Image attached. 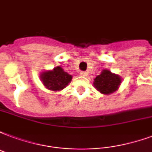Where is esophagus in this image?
I'll list each match as a JSON object with an SVG mask.
<instances>
[{
  "label": "esophagus",
  "instance_id": "1",
  "mask_svg": "<svg viewBox=\"0 0 152 152\" xmlns=\"http://www.w3.org/2000/svg\"><path fill=\"white\" fill-rule=\"evenodd\" d=\"M80 75L81 76H83V77H86V76H87V73H86V72L82 71L80 72Z\"/></svg>",
  "mask_w": 152,
  "mask_h": 152
}]
</instances>
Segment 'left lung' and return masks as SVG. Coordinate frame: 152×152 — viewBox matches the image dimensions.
<instances>
[{
  "label": "left lung",
  "mask_w": 152,
  "mask_h": 152,
  "mask_svg": "<svg viewBox=\"0 0 152 152\" xmlns=\"http://www.w3.org/2000/svg\"><path fill=\"white\" fill-rule=\"evenodd\" d=\"M122 83V77L108 69H102L101 74L94 79V86L100 93L108 95L117 91Z\"/></svg>",
  "instance_id": "obj_1"
}]
</instances>
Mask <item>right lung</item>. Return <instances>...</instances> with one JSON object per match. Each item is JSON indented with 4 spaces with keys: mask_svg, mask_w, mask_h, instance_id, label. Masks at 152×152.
Masks as SVG:
<instances>
[{
    "mask_svg": "<svg viewBox=\"0 0 152 152\" xmlns=\"http://www.w3.org/2000/svg\"><path fill=\"white\" fill-rule=\"evenodd\" d=\"M39 77L45 88L54 92L61 91L66 88L72 80V75L64 71L61 66H56L53 69L41 72Z\"/></svg>",
    "mask_w": 152,
    "mask_h": 152,
    "instance_id": "right-lung-1",
    "label": "right lung"
}]
</instances>
